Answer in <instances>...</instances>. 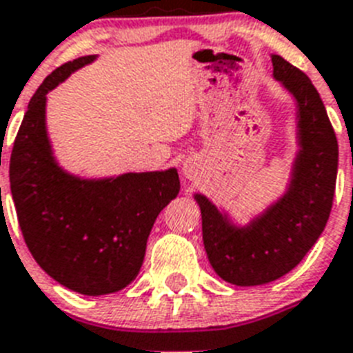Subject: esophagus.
Listing matches in <instances>:
<instances>
[{"instance_id": "34e87169", "label": "esophagus", "mask_w": 353, "mask_h": 353, "mask_svg": "<svg viewBox=\"0 0 353 353\" xmlns=\"http://www.w3.org/2000/svg\"><path fill=\"white\" fill-rule=\"evenodd\" d=\"M183 174H185L186 177H196L197 174V163L194 161V159H188V161H185V165H183Z\"/></svg>"}]
</instances>
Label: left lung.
I'll return each instance as SVG.
<instances>
[{
  "label": "left lung",
  "mask_w": 353,
  "mask_h": 353,
  "mask_svg": "<svg viewBox=\"0 0 353 353\" xmlns=\"http://www.w3.org/2000/svg\"><path fill=\"white\" fill-rule=\"evenodd\" d=\"M272 65L274 77L296 97L299 110L301 150L288 190L243 228L196 194L208 261L217 276L237 286L265 285L296 268L325 230L334 203L339 148L319 92L281 56L274 54Z\"/></svg>",
  "instance_id": "8db88e82"
}]
</instances>
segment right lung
Segmentation results:
<instances>
[{"label": "right lung", "mask_w": 353, "mask_h": 353, "mask_svg": "<svg viewBox=\"0 0 353 353\" xmlns=\"http://www.w3.org/2000/svg\"><path fill=\"white\" fill-rule=\"evenodd\" d=\"M96 56L56 68L32 96L10 154V192L28 250L59 285L85 296L121 290L139 274L159 212L179 194L176 168L79 179L57 167L47 94Z\"/></svg>", "instance_id": "right-lung-1"}]
</instances>
